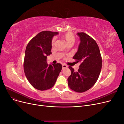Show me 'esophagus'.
<instances>
[{
  "label": "esophagus",
  "instance_id": "34e87169",
  "mask_svg": "<svg viewBox=\"0 0 124 124\" xmlns=\"http://www.w3.org/2000/svg\"><path fill=\"white\" fill-rule=\"evenodd\" d=\"M62 69H65V68H67V66L66 65L64 64V63H63V64L62 65Z\"/></svg>",
  "mask_w": 124,
  "mask_h": 124
}]
</instances>
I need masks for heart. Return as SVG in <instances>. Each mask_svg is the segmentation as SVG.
<instances>
[{"instance_id": "obj_1", "label": "heart", "mask_w": 124, "mask_h": 124, "mask_svg": "<svg viewBox=\"0 0 124 124\" xmlns=\"http://www.w3.org/2000/svg\"><path fill=\"white\" fill-rule=\"evenodd\" d=\"M63 39L65 41L67 44L72 43L73 44L75 41V37L72 33L67 32L65 33V35L62 36ZM54 43V40L52 41V44Z\"/></svg>"}]
</instances>
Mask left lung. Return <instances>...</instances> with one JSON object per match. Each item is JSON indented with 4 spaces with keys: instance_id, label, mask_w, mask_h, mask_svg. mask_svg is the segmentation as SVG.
<instances>
[{
    "instance_id": "1",
    "label": "left lung",
    "mask_w": 124,
    "mask_h": 124,
    "mask_svg": "<svg viewBox=\"0 0 124 124\" xmlns=\"http://www.w3.org/2000/svg\"><path fill=\"white\" fill-rule=\"evenodd\" d=\"M80 43L73 58L81 62L79 69L74 71L69 67L71 74L68 78V86L73 91L83 93L94 85L102 67V58L98 44L92 37L84 32H78Z\"/></svg>"
}]
</instances>
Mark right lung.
<instances>
[{
    "label": "right lung",
    "instance_id": "obj_1",
    "mask_svg": "<svg viewBox=\"0 0 124 124\" xmlns=\"http://www.w3.org/2000/svg\"><path fill=\"white\" fill-rule=\"evenodd\" d=\"M58 32L43 31L29 41L26 48L24 70L29 83L40 91L54 85L62 69L61 63L48 65L47 56L52 54V40Z\"/></svg>",
    "mask_w": 124,
    "mask_h": 124
}]
</instances>
